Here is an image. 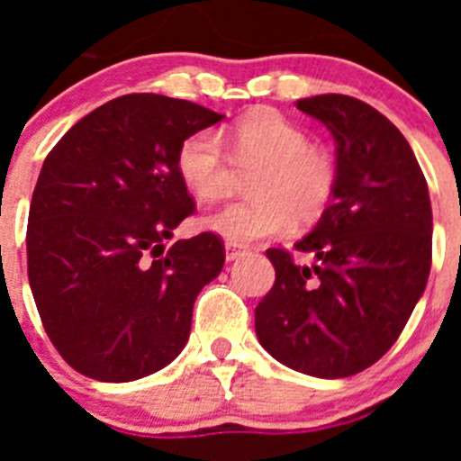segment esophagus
I'll return each mask as SVG.
<instances>
[{
	"label": "esophagus",
	"mask_w": 461,
	"mask_h": 461,
	"mask_svg": "<svg viewBox=\"0 0 461 461\" xmlns=\"http://www.w3.org/2000/svg\"><path fill=\"white\" fill-rule=\"evenodd\" d=\"M240 256H242V249H240V247H235V244L226 242V260H228V263H233V260H238Z\"/></svg>",
	"instance_id": "34e87169"
}]
</instances>
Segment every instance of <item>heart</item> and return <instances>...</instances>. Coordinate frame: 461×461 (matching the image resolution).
I'll list each match as a JSON object with an SVG mask.
<instances>
[{"instance_id":"heart-1","label":"heart","mask_w":461,"mask_h":461,"mask_svg":"<svg viewBox=\"0 0 461 461\" xmlns=\"http://www.w3.org/2000/svg\"><path fill=\"white\" fill-rule=\"evenodd\" d=\"M233 157L256 166L249 177L254 198L228 203L210 212L203 226L230 244L286 233L293 217L313 221L328 207L337 182L335 161L323 148L309 145L307 133L276 110H256L226 131ZM177 173L201 201L221 198L228 185V161L214 131H195L177 149Z\"/></svg>"}]
</instances>
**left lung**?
Returning a JSON list of instances; mask_svg holds the SVG:
<instances>
[{
    "mask_svg": "<svg viewBox=\"0 0 461 461\" xmlns=\"http://www.w3.org/2000/svg\"><path fill=\"white\" fill-rule=\"evenodd\" d=\"M337 142L330 205L295 242L300 266L267 249L276 279L256 307V337L281 365L319 378L372 367L402 335L431 267L425 175L397 126L346 94L297 101Z\"/></svg>",
    "mask_w": 461,
    "mask_h": 461,
    "instance_id": "8db88e82",
    "label": "left lung"
}]
</instances>
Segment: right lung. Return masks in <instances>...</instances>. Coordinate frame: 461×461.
<instances>
[{"label":"right lung","mask_w":461,"mask_h":461,"mask_svg":"<svg viewBox=\"0 0 461 461\" xmlns=\"http://www.w3.org/2000/svg\"><path fill=\"white\" fill-rule=\"evenodd\" d=\"M221 117L191 101L126 94L73 124L43 161L27 275L48 337L76 372L136 381L189 341L195 297L226 249L214 233L166 247L195 210L177 149Z\"/></svg>","instance_id":"right-lung-1"}]
</instances>
